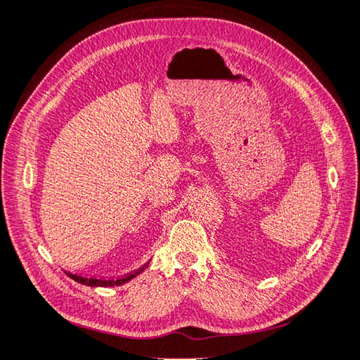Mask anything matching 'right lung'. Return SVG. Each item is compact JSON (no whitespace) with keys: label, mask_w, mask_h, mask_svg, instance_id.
Wrapping results in <instances>:
<instances>
[{"label":"right lung","mask_w":360,"mask_h":360,"mask_svg":"<svg viewBox=\"0 0 360 360\" xmlns=\"http://www.w3.org/2000/svg\"><path fill=\"white\" fill-rule=\"evenodd\" d=\"M148 264V263H146ZM146 264H143V266L135 269L134 273H129L126 276H122V278H117V279H97V278H82V276L79 274H72V273H67L70 278H72L73 281L76 282H81V284H86V285H91V287H113V285H121L124 284V282L131 281L132 278H135V276L140 274L141 271H143L146 268Z\"/></svg>","instance_id":"right-lung-1"}]
</instances>
